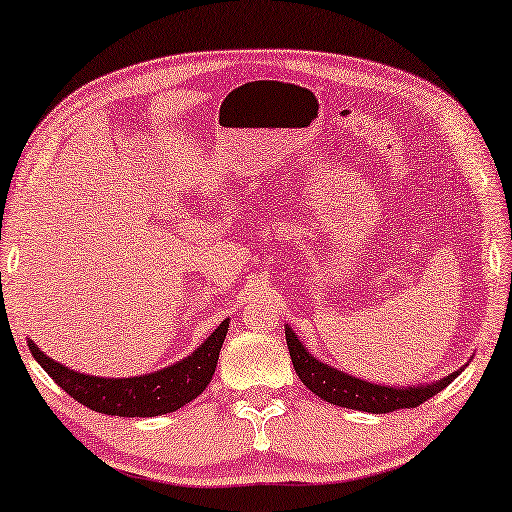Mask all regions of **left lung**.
<instances>
[{
  "label": "left lung",
  "instance_id": "1",
  "mask_svg": "<svg viewBox=\"0 0 512 512\" xmlns=\"http://www.w3.org/2000/svg\"><path fill=\"white\" fill-rule=\"evenodd\" d=\"M286 343L290 359H293L295 373L300 375V380L316 393L318 398L338 407H348V410L371 414H387L405 410V407H419L421 403H426L428 398L435 396V393L446 389L467 366L465 364L455 373L430 384H416V387H387V384H375L350 373L338 371V368L309 355L306 345H302L300 336L290 329V325H286Z\"/></svg>",
  "mask_w": 512,
  "mask_h": 512
}]
</instances>
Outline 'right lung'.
Masks as SVG:
<instances>
[{"mask_svg": "<svg viewBox=\"0 0 512 512\" xmlns=\"http://www.w3.org/2000/svg\"><path fill=\"white\" fill-rule=\"evenodd\" d=\"M229 322L226 318L192 355L155 373L135 377L86 375L47 357L34 341H27V345L43 371L89 410L112 416H160L192 403L208 387L229 332Z\"/></svg>", "mask_w": 512, "mask_h": 512, "instance_id": "1", "label": "right lung"}]
</instances>
